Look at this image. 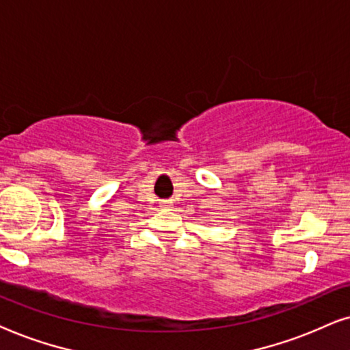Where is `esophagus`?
<instances>
[{
  "mask_svg": "<svg viewBox=\"0 0 350 350\" xmlns=\"http://www.w3.org/2000/svg\"><path fill=\"white\" fill-rule=\"evenodd\" d=\"M161 206H163V208H170V206H171V204H170V202H163V204H161Z\"/></svg>",
  "mask_w": 350,
  "mask_h": 350,
  "instance_id": "34e87169",
  "label": "esophagus"
}]
</instances>
